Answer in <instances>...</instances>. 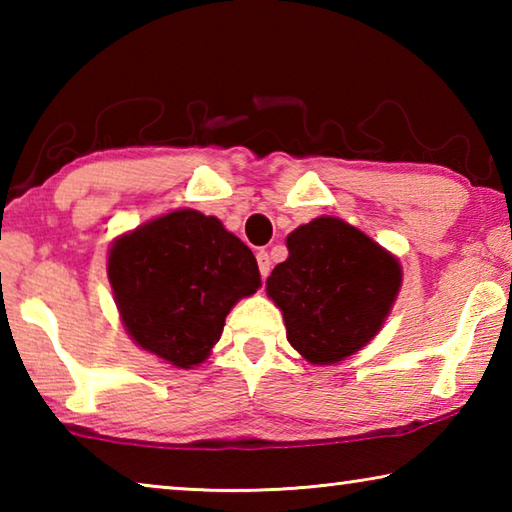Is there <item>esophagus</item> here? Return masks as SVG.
Here are the masks:
<instances>
[{"mask_svg": "<svg viewBox=\"0 0 512 512\" xmlns=\"http://www.w3.org/2000/svg\"><path fill=\"white\" fill-rule=\"evenodd\" d=\"M257 266H259V275L266 280L268 273H271V268H273V262H271V257H268L266 250H259L257 253Z\"/></svg>", "mask_w": 512, "mask_h": 512, "instance_id": "esophagus-1", "label": "esophagus"}]
</instances>
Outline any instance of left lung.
<instances>
[{
    "label": "left lung",
    "instance_id": "left-lung-1",
    "mask_svg": "<svg viewBox=\"0 0 512 512\" xmlns=\"http://www.w3.org/2000/svg\"><path fill=\"white\" fill-rule=\"evenodd\" d=\"M287 248L289 259L266 280L287 339L309 363L343 361L384 325L402 284L400 262L334 216L300 225Z\"/></svg>",
    "mask_w": 512,
    "mask_h": 512
}]
</instances>
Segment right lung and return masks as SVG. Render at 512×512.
Returning a JSON list of instances; mask_svg holds the SVG:
<instances>
[{
  "label": "right lung",
  "instance_id": "obj_1",
  "mask_svg": "<svg viewBox=\"0 0 512 512\" xmlns=\"http://www.w3.org/2000/svg\"><path fill=\"white\" fill-rule=\"evenodd\" d=\"M108 277L133 341L176 368L207 359L232 305L262 284L244 241L196 210H176L117 239Z\"/></svg>",
  "mask_w": 512,
  "mask_h": 512
}]
</instances>
